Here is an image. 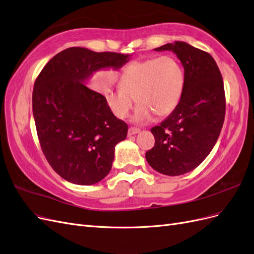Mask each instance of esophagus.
Returning <instances> with one entry per match:
<instances>
[{
	"label": "esophagus",
	"mask_w": 254,
	"mask_h": 254,
	"mask_svg": "<svg viewBox=\"0 0 254 254\" xmlns=\"http://www.w3.org/2000/svg\"><path fill=\"white\" fill-rule=\"evenodd\" d=\"M139 132H140V129L133 128V127H130V128L128 129V136H131V135L136 134V133H139Z\"/></svg>",
	"instance_id": "1"
}]
</instances>
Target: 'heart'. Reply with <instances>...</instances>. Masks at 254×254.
<instances>
[{"label":"heart","mask_w":254,"mask_h":254,"mask_svg":"<svg viewBox=\"0 0 254 254\" xmlns=\"http://www.w3.org/2000/svg\"><path fill=\"white\" fill-rule=\"evenodd\" d=\"M184 72L178 60L161 56L133 61L120 75V87L104 90L107 107L118 119H125L134 101L139 103L132 120L136 124L171 114L180 103Z\"/></svg>","instance_id":"obj_1"}]
</instances>
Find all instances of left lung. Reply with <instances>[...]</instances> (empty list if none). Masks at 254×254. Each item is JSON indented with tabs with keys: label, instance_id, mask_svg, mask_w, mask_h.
Instances as JSON below:
<instances>
[{
	"label": "left lung",
	"instance_id": "1",
	"mask_svg": "<svg viewBox=\"0 0 254 254\" xmlns=\"http://www.w3.org/2000/svg\"><path fill=\"white\" fill-rule=\"evenodd\" d=\"M155 51H171L178 57L184 89L177 108L151 128L156 143L145 157L155 171L179 176L196 168L217 142L226 112L224 81L210 54L187 42L175 41Z\"/></svg>",
	"mask_w": 254,
	"mask_h": 254
}]
</instances>
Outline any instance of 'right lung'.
Instances as JSON below:
<instances>
[{
    "mask_svg": "<svg viewBox=\"0 0 254 254\" xmlns=\"http://www.w3.org/2000/svg\"><path fill=\"white\" fill-rule=\"evenodd\" d=\"M131 55L70 48L43 67L34 84L33 113L48 162L61 178L92 186L109 174L117 144L128 126L107 107L90 81L102 70L118 71Z\"/></svg>",
    "mask_w": 254,
    "mask_h": 254,
    "instance_id": "right-lung-1",
    "label": "right lung"
}]
</instances>
